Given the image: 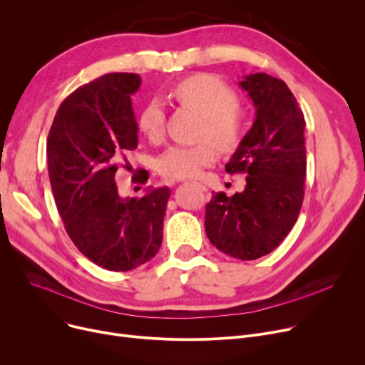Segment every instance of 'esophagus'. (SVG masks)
<instances>
[{"mask_svg":"<svg viewBox=\"0 0 365 365\" xmlns=\"http://www.w3.org/2000/svg\"><path fill=\"white\" fill-rule=\"evenodd\" d=\"M198 186H200V189H201L202 192H207V190H208V189H207L204 185H198Z\"/></svg>","mask_w":365,"mask_h":365,"instance_id":"1","label":"esophagus"}]
</instances>
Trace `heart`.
Here are the masks:
<instances>
[{
    "label": "heart",
    "mask_w": 365,
    "mask_h": 365,
    "mask_svg": "<svg viewBox=\"0 0 365 365\" xmlns=\"http://www.w3.org/2000/svg\"><path fill=\"white\" fill-rule=\"evenodd\" d=\"M172 96L180 106L202 115L201 139H208L222 153H232L239 147L247 129V115L237 106V95L229 85L210 75H193L180 81L172 89ZM164 121L161 103L153 100L140 110L138 129L150 140H158L164 132ZM210 144L173 145L158 157V172L168 180L200 176L202 168L215 160V150Z\"/></svg>",
    "instance_id": "heart-1"
}]
</instances>
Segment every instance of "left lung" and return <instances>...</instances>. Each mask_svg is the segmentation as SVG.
<instances>
[{"label":"left lung","mask_w":365,"mask_h":365,"mask_svg":"<svg viewBox=\"0 0 365 365\" xmlns=\"http://www.w3.org/2000/svg\"><path fill=\"white\" fill-rule=\"evenodd\" d=\"M255 107V121L226 164L245 173L244 192L214 193L205 207L211 244L233 258L257 259L276 250L292 230L304 201L305 120L287 85L267 73L239 82Z\"/></svg>","instance_id":"left-lung-1"}]
</instances>
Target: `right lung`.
Listing matches in <instances>:
<instances>
[{"instance_id":"1","label":"right lung","mask_w":365,"mask_h":365,"mask_svg":"<svg viewBox=\"0 0 365 365\" xmlns=\"http://www.w3.org/2000/svg\"><path fill=\"white\" fill-rule=\"evenodd\" d=\"M135 73H110L71 92L61 103L46 140L48 175L57 210L73 244L92 262L129 272L155 257L170 189L150 187L142 198L118 195L115 172L129 170L138 147L130 96ZM142 170L136 182L147 183Z\"/></svg>"}]
</instances>
